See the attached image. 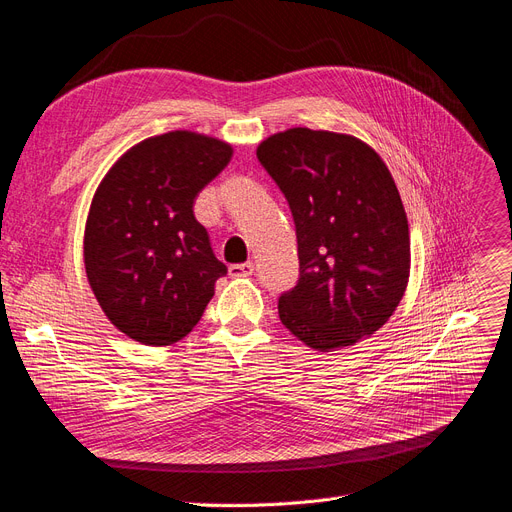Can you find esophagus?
<instances>
[{"mask_svg":"<svg viewBox=\"0 0 512 512\" xmlns=\"http://www.w3.org/2000/svg\"><path fill=\"white\" fill-rule=\"evenodd\" d=\"M254 273V262H243V264H231L229 275L231 277H250Z\"/></svg>","mask_w":512,"mask_h":512,"instance_id":"obj_1","label":"esophagus"}]
</instances>
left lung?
<instances>
[{"mask_svg": "<svg viewBox=\"0 0 512 512\" xmlns=\"http://www.w3.org/2000/svg\"><path fill=\"white\" fill-rule=\"evenodd\" d=\"M256 157L290 203L300 279L279 319L315 351L370 338L410 279V227L382 157L351 134L290 128Z\"/></svg>", "mask_w": 512, "mask_h": 512, "instance_id": "1", "label": "left lung"}]
</instances>
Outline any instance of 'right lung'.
Listing matches in <instances>:
<instances>
[{"label":"right lung","mask_w":512,"mask_h":512,"mask_svg":"<svg viewBox=\"0 0 512 512\" xmlns=\"http://www.w3.org/2000/svg\"><path fill=\"white\" fill-rule=\"evenodd\" d=\"M231 157L229 142L174 130L130 147L100 180L84 264L102 313L128 338L147 346L182 340L227 275L193 203Z\"/></svg>","instance_id":"add662e5"}]
</instances>
